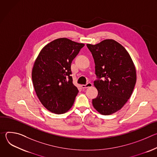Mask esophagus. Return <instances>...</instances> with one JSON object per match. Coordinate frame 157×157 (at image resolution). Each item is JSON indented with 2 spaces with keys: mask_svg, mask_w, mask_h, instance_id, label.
Masks as SVG:
<instances>
[{
  "mask_svg": "<svg viewBox=\"0 0 157 157\" xmlns=\"http://www.w3.org/2000/svg\"><path fill=\"white\" fill-rule=\"evenodd\" d=\"M91 86H93V84L91 82H87L86 84L81 85V87L82 88H87V87H90Z\"/></svg>",
  "mask_w": 157,
  "mask_h": 157,
  "instance_id": "esophagus-1",
  "label": "esophagus"
}]
</instances>
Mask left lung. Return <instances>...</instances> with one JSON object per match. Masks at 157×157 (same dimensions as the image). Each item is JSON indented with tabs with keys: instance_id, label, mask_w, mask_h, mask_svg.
I'll list each match as a JSON object with an SVG mask.
<instances>
[{
	"instance_id": "left-lung-1",
	"label": "left lung",
	"mask_w": 157,
	"mask_h": 157,
	"mask_svg": "<svg viewBox=\"0 0 157 157\" xmlns=\"http://www.w3.org/2000/svg\"><path fill=\"white\" fill-rule=\"evenodd\" d=\"M87 47L94 59L98 91L94 107L103 115L120 110L130 98L136 83V70L128 53L114 40H105Z\"/></svg>"
}]
</instances>
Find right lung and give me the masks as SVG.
Returning a JSON list of instances; mask_svg holds the SVG:
<instances>
[{
  "label": "right lung",
  "mask_w": 157,
  "mask_h": 157,
  "mask_svg": "<svg viewBox=\"0 0 157 157\" xmlns=\"http://www.w3.org/2000/svg\"><path fill=\"white\" fill-rule=\"evenodd\" d=\"M84 46L68 38L53 40L39 53L32 78L36 94L47 109L66 113L73 105L78 89L73 83L71 63Z\"/></svg>",
  "instance_id": "add662e5"
}]
</instances>
